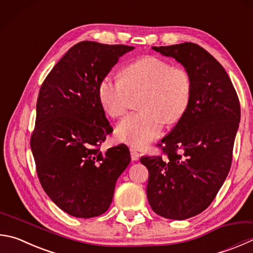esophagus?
Wrapping results in <instances>:
<instances>
[{"label":"esophagus","mask_w":253,"mask_h":253,"mask_svg":"<svg viewBox=\"0 0 253 253\" xmlns=\"http://www.w3.org/2000/svg\"><path fill=\"white\" fill-rule=\"evenodd\" d=\"M130 156H131V159L132 160H138L139 157H140V154L137 151L136 148H134V147H130Z\"/></svg>","instance_id":"34e87169"}]
</instances>
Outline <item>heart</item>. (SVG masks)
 <instances>
[{
	"mask_svg": "<svg viewBox=\"0 0 253 253\" xmlns=\"http://www.w3.org/2000/svg\"><path fill=\"white\" fill-rule=\"evenodd\" d=\"M122 81L105 76L98 84V98L109 116H124L132 96L139 99L141 113L124 118L116 128L118 139L144 147L160 135L164 123L173 125L185 116L192 97V79L182 67L166 59L144 56L122 70Z\"/></svg>",
	"mask_w": 253,
	"mask_h": 253,
	"instance_id": "1",
	"label": "heart"
}]
</instances>
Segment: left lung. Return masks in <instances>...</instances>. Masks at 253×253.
Here are the masks:
<instances>
[{
  "mask_svg": "<svg viewBox=\"0 0 253 253\" xmlns=\"http://www.w3.org/2000/svg\"><path fill=\"white\" fill-rule=\"evenodd\" d=\"M173 57L192 79L190 106L157 145L163 155L144 156L147 198L156 213L185 220L206 210L226 180L240 122V103L227 72L195 43L154 46Z\"/></svg>",
  "mask_w": 253,
  "mask_h": 253,
  "instance_id": "obj_1",
  "label": "left lung"
}]
</instances>
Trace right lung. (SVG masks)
Wrapping results in <instances>:
<instances>
[{
	"label": "right lung",
	"mask_w": 253,
	"mask_h": 253,
	"mask_svg": "<svg viewBox=\"0 0 253 253\" xmlns=\"http://www.w3.org/2000/svg\"><path fill=\"white\" fill-rule=\"evenodd\" d=\"M127 45L91 41L75 44L41 86L31 149L44 191L76 218L103 214L115 185L130 163L129 149L118 145L100 151L113 131L98 98V84Z\"/></svg>",
	"instance_id": "1"
}]
</instances>
